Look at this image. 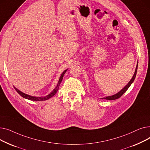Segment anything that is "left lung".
Listing matches in <instances>:
<instances>
[{
    "instance_id": "obj_1",
    "label": "left lung",
    "mask_w": 150,
    "mask_h": 150,
    "mask_svg": "<svg viewBox=\"0 0 150 150\" xmlns=\"http://www.w3.org/2000/svg\"><path fill=\"white\" fill-rule=\"evenodd\" d=\"M137 67H138V62H137V66H136V70H135V72L134 74V75L132 76V78H131V80L129 81V82L127 84V85L125 86V88H123V89H122L120 92H119L118 93H117L116 94H114V95L113 96H108V97H104V98H102L103 99H106V100H116V99H118L123 94L127 91L128 90V89L129 88V86H131V84L133 83L134 80L136 76V74H137Z\"/></svg>"
}]
</instances>
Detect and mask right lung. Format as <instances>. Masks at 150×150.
<instances>
[{
  "label": "right lung",
  "mask_w": 150,
  "mask_h": 150,
  "mask_svg": "<svg viewBox=\"0 0 150 150\" xmlns=\"http://www.w3.org/2000/svg\"><path fill=\"white\" fill-rule=\"evenodd\" d=\"M67 70V69L65 70L64 72H62V74H61V76L59 77V81L58 82V84L57 86H56V88H55L54 89H53V91L50 93L49 94V95H47V96H45V97H34V96H30V95H28V94H26L25 93H23L22 92L20 91L19 90H18L17 88H16L15 87L14 89L15 90L17 91V92L19 94V95L21 96H22L23 98H26V99H28V100H31V101H44V100H48L49 98H50L51 97H52L53 96L55 95V93H56L57 92V91H58V89H59V86L62 80V78H63V76H64V75L65 74V73L66 72V71Z\"/></svg>",
  "instance_id": "obj_1"
}]
</instances>
